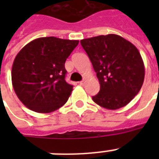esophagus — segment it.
<instances>
[{"instance_id":"obj_1","label":"esophagus","mask_w":159,"mask_h":159,"mask_svg":"<svg viewBox=\"0 0 159 159\" xmlns=\"http://www.w3.org/2000/svg\"><path fill=\"white\" fill-rule=\"evenodd\" d=\"M85 83H86V80H82V81L79 82V84L81 85V86H84Z\"/></svg>"}]
</instances>
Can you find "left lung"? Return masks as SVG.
Returning <instances> with one entry per match:
<instances>
[{
  "mask_svg": "<svg viewBox=\"0 0 159 159\" xmlns=\"http://www.w3.org/2000/svg\"><path fill=\"white\" fill-rule=\"evenodd\" d=\"M100 82L99 93L92 100L108 110H117L129 103L140 91L144 65L133 43L110 34L81 40Z\"/></svg>",
  "mask_w": 159,
  "mask_h": 159,
  "instance_id": "8db88e82",
  "label": "left lung"
}]
</instances>
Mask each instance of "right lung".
<instances>
[{"label": "right lung", "mask_w": 159, "mask_h": 159, "mask_svg": "<svg viewBox=\"0 0 159 159\" xmlns=\"http://www.w3.org/2000/svg\"><path fill=\"white\" fill-rule=\"evenodd\" d=\"M78 40L43 37L27 43L16 55L11 70L14 91L26 107L50 113L67 102L72 85L65 81V62Z\"/></svg>", "instance_id": "obj_1"}]
</instances>
